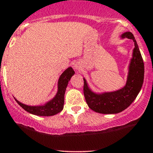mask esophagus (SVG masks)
I'll list each match as a JSON object with an SVG mask.
<instances>
[{
	"label": "esophagus",
	"mask_w": 153,
	"mask_h": 153,
	"mask_svg": "<svg viewBox=\"0 0 153 153\" xmlns=\"http://www.w3.org/2000/svg\"><path fill=\"white\" fill-rule=\"evenodd\" d=\"M75 68L76 69V70H77V69H79V67H78V66H76H76H75Z\"/></svg>",
	"instance_id": "esophagus-1"
}]
</instances>
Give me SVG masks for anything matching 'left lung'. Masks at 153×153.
<instances>
[{
  "mask_svg": "<svg viewBox=\"0 0 153 153\" xmlns=\"http://www.w3.org/2000/svg\"><path fill=\"white\" fill-rule=\"evenodd\" d=\"M123 38L134 42L133 57L129 66V73L126 86L121 90L111 93L96 94L89 89L86 79L83 84V94L89 107L99 113L113 114L123 111L134 101L142 88L144 79V63L135 37L131 32H126Z\"/></svg>",
  "mask_w": 153,
  "mask_h": 153,
  "instance_id": "1",
  "label": "left lung"
}]
</instances>
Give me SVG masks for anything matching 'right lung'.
<instances>
[{
  "label": "right lung",
  "instance_id": "obj_1",
  "mask_svg": "<svg viewBox=\"0 0 153 153\" xmlns=\"http://www.w3.org/2000/svg\"><path fill=\"white\" fill-rule=\"evenodd\" d=\"M75 74L74 70L72 67H69L64 72L61 74L60 79L58 81V91L56 95L51 101L44 105V106H31L23 104L17 101V103L21 106L24 109H25L28 113H32L36 116H42V117H51L53 115L57 114L62 111L63 109V104H64V94L66 91L68 82L70 78Z\"/></svg>",
  "mask_w": 153,
  "mask_h": 153
}]
</instances>
